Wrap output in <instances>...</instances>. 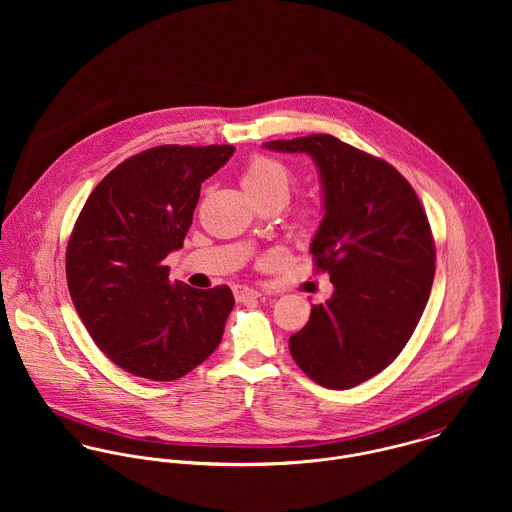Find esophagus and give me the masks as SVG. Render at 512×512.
<instances>
[{"instance_id":"34e87169","label":"esophagus","mask_w":512,"mask_h":512,"mask_svg":"<svg viewBox=\"0 0 512 512\" xmlns=\"http://www.w3.org/2000/svg\"><path fill=\"white\" fill-rule=\"evenodd\" d=\"M236 299L238 301H248V299H258V297H262V292H258V290H254V288H248V286H240V288H236Z\"/></svg>"}]
</instances>
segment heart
I'll list each match as a JSON object with an SVG mask.
<instances>
[{"mask_svg": "<svg viewBox=\"0 0 512 512\" xmlns=\"http://www.w3.org/2000/svg\"><path fill=\"white\" fill-rule=\"evenodd\" d=\"M242 187L256 203L274 199V197L288 201L290 187H292V173L284 163H280L274 157L254 155L242 173ZM309 219H311V213H305V220Z\"/></svg>", "mask_w": 512, "mask_h": 512, "instance_id": "obj_1", "label": "heart"}]
</instances>
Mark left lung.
Segmentation results:
<instances>
[{"label":"left lung","mask_w":512,"mask_h":512,"mask_svg":"<svg viewBox=\"0 0 512 512\" xmlns=\"http://www.w3.org/2000/svg\"><path fill=\"white\" fill-rule=\"evenodd\" d=\"M317 165L323 219L311 240L333 295L290 337L297 366L331 390L353 388L390 365L428 303L436 248L424 207L386 161L329 134L266 142Z\"/></svg>","instance_id":"obj_1"}]
</instances>
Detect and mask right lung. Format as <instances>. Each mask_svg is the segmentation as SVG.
Returning <instances> with one entry per match:
<instances>
[{
    "label": "right lung",
    "instance_id": "right-lung-1",
    "mask_svg": "<svg viewBox=\"0 0 512 512\" xmlns=\"http://www.w3.org/2000/svg\"><path fill=\"white\" fill-rule=\"evenodd\" d=\"M232 146H159L112 169L90 193L67 248L74 307L100 351L130 374L177 380L219 347L234 297L228 286L169 282L201 183Z\"/></svg>",
    "mask_w": 512,
    "mask_h": 512
}]
</instances>
